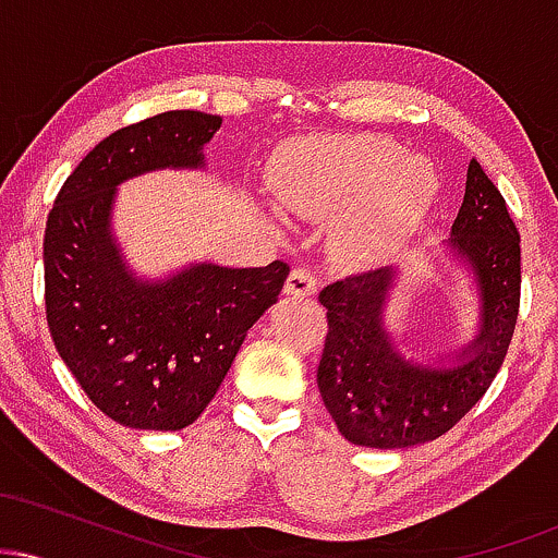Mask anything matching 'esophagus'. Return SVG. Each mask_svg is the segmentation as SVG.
<instances>
[{"label": "esophagus", "instance_id": "obj_1", "mask_svg": "<svg viewBox=\"0 0 558 558\" xmlns=\"http://www.w3.org/2000/svg\"><path fill=\"white\" fill-rule=\"evenodd\" d=\"M317 291V278L304 267H296L286 280V293L288 296H312Z\"/></svg>", "mask_w": 558, "mask_h": 558}]
</instances>
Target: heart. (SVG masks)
Masks as SVG:
<instances>
[{"mask_svg": "<svg viewBox=\"0 0 558 558\" xmlns=\"http://www.w3.org/2000/svg\"><path fill=\"white\" fill-rule=\"evenodd\" d=\"M275 194L291 209L344 217L345 241L364 259H386L430 213L438 175L430 159L380 136L317 138L275 172Z\"/></svg>", "mask_w": 558, "mask_h": 558, "instance_id": "obj_1", "label": "heart"}]
</instances>
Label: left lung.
Segmentation results:
<instances>
[{
	"label": "left lung",
	"instance_id": "obj_1",
	"mask_svg": "<svg viewBox=\"0 0 558 558\" xmlns=\"http://www.w3.org/2000/svg\"><path fill=\"white\" fill-rule=\"evenodd\" d=\"M440 248L477 299L475 332L457 349L414 356L401 351L386 319L403 280L401 265L349 275L319 293L328 338L317 388L354 446L390 451L440 438L483 399L501 369L520 312V233L477 159H470L464 202Z\"/></svg>",
	"mask_w": 558,
	"mask_h": 558
}]
</instances>
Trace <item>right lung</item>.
Returning <instances> with one entry per match:
<instances>
[{
  "label": "right lung",
  "mask_w": 558,
  "mask_h": 558,
  "mask_svg": "<svg viewBox=\"0 0 558 558\" xmlns=\"http://www.w3.org/2000/svg\"><path fill=\"white\" fill-rule=\"evenodd\" d=\"M220 125V114L170 110L120 128L83 157L49 213V332L96 409L123 427H189L288 278L280 259L267 267L189 262L146 278L114 239L120 185L157 170H207L204 149Z\"/></svg>",
  "instance_id": "add662e5"
}]
</instances>
